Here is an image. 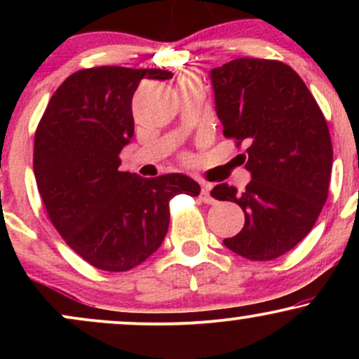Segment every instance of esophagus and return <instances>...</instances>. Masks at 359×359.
I'll list each match as a JSON object with an SVG mask.
<instances>
[{
    "label": "esophagus",
    "mask_w": 359,
    "mask_h": 359,
    "mask_svg": "<svg viewBox=\"0 0 359 359\" xmlns=\"http://www.w3.org/2000/svg\"><path fill=\"white\" fill-rule=\"evenodd\" d=\"M211 184H203V191H201V201L204 204H214V197L211 196Z\"/></svg>",
    "instance_id": "34e87169"
}]
</instances>
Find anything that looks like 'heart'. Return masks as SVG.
Masks as SVG:
<instances>
[{
	"label": "heart",
	"instance_id": "heart-1",
	"mask_svg": "<svg viewBox=\"0 0 359 359\" xmlns=\"http://www.w3.org/2000/svg\"><path fill=\"white\" fill-rule=\"evenodd\" d=\"M182 82H201V81L196 74H185V76L180 77V84H182Z\"/></svg>",
	"mask_w": 359,
	"mask_h": 359
}]
</instances>
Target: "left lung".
Segmentation results:
<instances>
[{
    "label": "left lung",
    "mask_w": 359,
    "mask_h": 359,
    "mask_svg": "<svg viewBox=\"0 0 359 359\" xmlns=\"http://www.w3.org/2000/svg\"><path fill=\"white\" fill-rule=\"evenodd\" d=\"M216 114L226 138L248 148L241 155L251 174L245 192L228 184L211 191L236 203L245 226L224 246L240 257L266 262L299 245L316 224L329 192L332 143L319 106L287 64L234 59L209 74Z\"/></svg>",
    "instance_id": "8db88e82"
}]
</instances>
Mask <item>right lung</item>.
<instances>
[{
	"label": "right lung",
	"instance_id": "obj_1",
	"mask_svg": "<svg viewBox=\"0 0 359 359\" xmlns=\"http://www.w3.org/2000/svg\"><path fill=\"white\" fill-rule=\"evenodd\" d=\"M172 76L116 65L77 71L53 93L36 128L34 174L48 217L100 270L126 271L145 262L167 234L168 201L201 192L184 174L143 179L119 170V154L135 133L131 100L140 81Z\"/></svg>",
	"mask_w": 359,
	"mask_h": 359
}]
</instances>
